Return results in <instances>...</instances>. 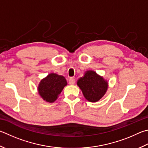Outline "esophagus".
<instances>
[{
    "mask_svg": "<svg viewBox=\"0 0 148 148\" xmlns=\"http://www.w3.org/2000/svg\"><path fill=\"white\" fill-rule=\"evenodd\" d=\"M69 83L70 85H74L75 83V79L74 78H72V77H71V78H70L69 80Z\"/></svg>",
    "mask_w": 148,
    "mask_h": 148,
    "instance_id": "obj_1",
    "label": "esophagus"
}]
</instances>
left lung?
I'll return each mask as SVG.
<instances>
[{
    "instance_id": "8db88e82",
    "label": "left lung",
    "mask_w": 148,
    "mask_h": 148,
    "mask_svg": "<svg viewBox=\"0 0 148 148\" xmlns=\"http://www.w3.org/2000/svg\"><path fill=\"white\" fill-rule=\"evenodd\" d=\"M77 85L82 90L84 97L90 102L100 100L108 88L106 80L93 71L85 72L84 76L77 80Z\"/></svg>"
}]
</instances>
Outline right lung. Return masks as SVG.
Masks as SVG:
<instances>
[{
    "label": "right lung",
    "instance_id": "add662e5",
    "mask_svg": "<svg viewBox=\"0 0 148 148\" xmlns=\"http://www.w3.org/2000/svg\"><path fill=\"white\" fill-rule=\"evenodd\" d=\"M66 85L67 82L65 77L51 73L40 82L37 90L44 100L52 103L57 100Z\"/></svg>",
    "mask_w": 148,
    "mask_h": 148
}]
</instances>
